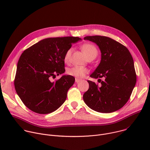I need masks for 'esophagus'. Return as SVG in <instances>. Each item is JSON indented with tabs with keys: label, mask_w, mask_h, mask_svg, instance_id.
Segmentation results:
<instances>
[{
	"label": "esophagus",
	"mask_w": 150,
	"mask_h": 150,
	"mask_svg": "<svg viewBox=\"0 0 150 150\" xmlns=\"http://www.w3.org/2000/svg\"><path fill=\"white\" fill-rule=\"evenodd\" d=\"M80 81H81V79H80L75 78V82H77V83H78V82H79Z\"/></svg>",
	"instance_id": "obj_1"
}]
</instances>
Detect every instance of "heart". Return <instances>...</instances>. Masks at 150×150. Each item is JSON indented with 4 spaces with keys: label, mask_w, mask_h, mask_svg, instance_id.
I'll use <instances>...</instances> for the list:
<instances>
[{
    "label": "heart",
    "mask_w": 150,
    "mask_h": 150,
    "mask_svg": "<svg viewBox=\"0 0 150 150\" xmlns=\"http://www.w3.org/2000/svg\"><path fill=\"white\" fill-rule=\"evenodd\" d=\"M81 48L88 59L90 57L95 58L98 54V50L97 47L92 44H90V43L84 44L82 46ZM72 51H73V48L70 47L65 52V54L64 55V61H65L66 63H68L69 62ZM89 72L90 71L88 68L85 67H78V66L72 67L71 68H68L67 70V74L68 75L71 76H75L76 78H83L87 74H88Z\"/></svg>",
    "instance_id": "obj_1"
}]
</instances>
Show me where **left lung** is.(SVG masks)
<instances>
[{
    "label": "left lung",
    "mask_w": 150,
    "mask_h": 150,
    "mask_svg": "<svg viewBox=\"0 0 150 150\" xmlns=\"http://www.w3.org/2000/svg\"><path fill=\"white\" fill-rule=\"evenodd\" d=\"M96 43L101 53L99 65L90 75L99 78V87L88 81L89 88L83 99L89 108L100 113H112L119 110L127 102L135 86L137 75L134 60L129 51L116 40L105 36L85 37ZM104 77L105 80L100 79Z\"/></svg>",
    "instance_id": "left-lung-1"
}]
</instances>
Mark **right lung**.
<instances>
[{"mask_svg":"<svg viewBox=\"0 0 150 150\" xmlns=\"http://www.w3.org/2000/svg\"><path fill=\"white\" fill-rule=\"evenodd\" d=\"M80 40L75 37L45 38L21 55L14 85L21 101L30 110L48 114L65 102L75 78L63 75L53 82L50 79L65 72L64 55L72 43Z\"/></svg>","mask_w":150,"mask_h":150,"instance_id":"obj_1","label":"right lung"}]
</instances>
